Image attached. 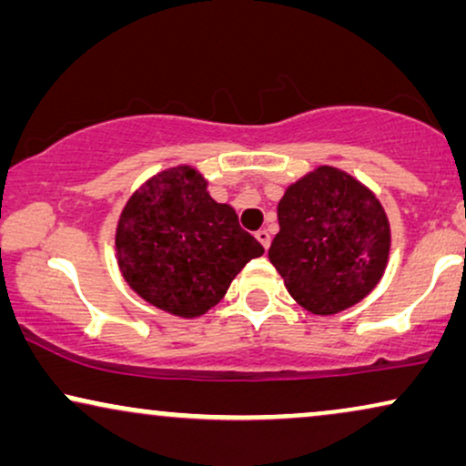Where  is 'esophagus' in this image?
<instances>
[{"mask_svg": "<svg viewBox=\"0 0 466 466\" xmlns=\"http://www.w3.org/2000/svg\"><path fill=\"white\" fill-rule=\"evenodd\" d=\"M256 238L260 240V245L264 247V249H268V247H270V234L267 232V229H260V232L256 234Z\"/></svg>", "mask_w": 466, "mask_h": 466, "instance_id": "obj_1", "label": "esophagus"}]
</instances>
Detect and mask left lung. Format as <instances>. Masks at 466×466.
<instances>
[{"mask_svg":"<svg viewBox=\"0 0 466 466\" xmlns=\"http://www.w3.org/2000/svg\"><path fill=\"white\" fill-rule=\"evenodd\" d=\"M277 219L268 260L290 297L311 314L352 308L385 275L390 217L374 191L344 169L320 165L288 185Z\"/></svg>","mask_w":466,"mask_h":466,"instance_id":"left-lung-1","label":"left lung"}]
</instances>
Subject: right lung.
Listing matches in <instances>:
<instances>
[{"mask_svg":"<svg viewBox=\"0 0 466 466\" xmlns=\"http://www.w3.org/2000/svg\"><path fill=\"white\" fill-rule=\"evenodd\" d=\"M264 247L238 226L237 210L210 198L191 165L150 176L127 199L116 226V260L131 290L167 314L204 316L226 297Z\"/></svg>","mask_w":466,"mask_h":466,"instance_id":"obj_1","label":"right lung"}]
</instances>
